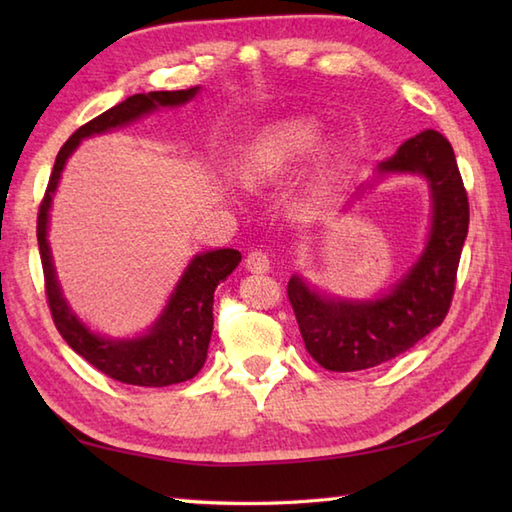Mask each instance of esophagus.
I'll list each match as a JSON object with an SVG mask.
<instances>
[{
    "label": "esophagus",
    "mask_w": 512,
    "mask_h": 512,
    "mask_svg": "<svg viewBox=\"0 0 512 512\" xmlns=\"http://www.w3.org/2000/svg\"><path fill=\"white\" fill-rule=\"evenodd\" d=\"M246 268L250 270V273H268L270 259L264 250H253V253H248V257H246Z\"/></svg>",
    "instance_id": "esophagus-1"
}]
</instances>
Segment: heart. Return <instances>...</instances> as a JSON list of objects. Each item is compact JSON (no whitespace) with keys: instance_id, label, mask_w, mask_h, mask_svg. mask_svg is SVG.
I'll return each mask as SVG.
<instances>
[{"instance_id":"b5f03b06","label":"heart","mask_w":512,"mask_h":512,"mask_svg":"<svg viewBox=\"0 0 512 512\" xmlns=\"http://www.w3.org/2000/svg\"><path fill=\"white\" fill-rule=\"evenodd\" d=\"M317 138V127L303 121H292L270 129L255 145V149L250 151V158L244 167V180L257 184L281 176V173H286L292 165H297L308 154L314 143H317ZM328 165L330 158L328 154H323L319 171L314 173V178L308 182L306 191H303V200L306 202L317 200V195L323 189L325 176H328Z\"/></svg>"}]
</instances>
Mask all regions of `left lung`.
I'll use <instances>...</instances> for the list:
<instances>
[{"mask_svg": "<svg viewBox=\"0 0 512 512\" xmlns=\"http://www.w3.org/2000/svg\"><path fill=\"white\" fill-rule=\"evenodd\" d=\"M378 173H416L429 182L431 231L409 273L372 301L325 297L299 275L290 277L288 299L303 343L330 372H358L407 352L447 317L458 279L469 198L449 140L424 129L380 162Z\"/></svg>", "mask_w": 512, "mask_h": 512, "instance_id": "left-lung-1", "label": "left lung"}]
</instances>
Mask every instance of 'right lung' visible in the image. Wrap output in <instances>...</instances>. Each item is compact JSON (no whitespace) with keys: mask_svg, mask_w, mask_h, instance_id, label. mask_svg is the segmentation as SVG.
<instances>
[{"mask_svg":"<svg viewBox=\"0 0 512 512\" xmlns=\"http://www.w3.org/2000/svg\"><path fill=\"white\" fill-rule=\"evenodd\" d=\"M198 90L200 88L134 94L123 103L114 105L112 110L92 118L90 123L81 125L59 149L46 195H43L39 206L37 242L52 321L65 343L76 354L83 356L105 376L125 385L167 387L184 383V380L200 372L213 332L215 288L242 262V253L235 248H217L195 255L180 277L176 290L171 292L167 308L162 310L147 334L136 336V339H105L101 334H94L88 325L76 317L68 301L61 295L48 246V215L52 195L57 191L65 160L72 156V151L79 147L83 138L134 123L136 118L156 112L158 107L184 105L198 94Z\"/></svg>","mask_w":512,"mask_h":512,"instance_id":"obj_1","label":"right lung"}]
</instances>
